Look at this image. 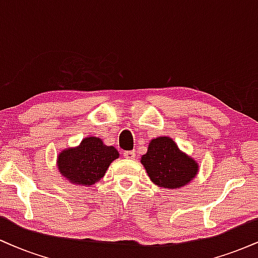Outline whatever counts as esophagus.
<instances>
[{"label":"esophagus","instance_id":"34e87169","mask_svg":"<svg viewBox=\"0 0 258 258\" xmlns=\"http://www.w3.org/2000/svg\"><path fill=\"white\" fill-rule=\"evenodd\" d=\"M123 156H125L127 160H132V159L136 158V153L131 152V150H128V152H123Z\"/></svg>","mask_w":258,"mask_h":258}]
</instances>
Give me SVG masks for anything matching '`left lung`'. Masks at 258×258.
Masks as SVG:
<instances>
[{"instance_id": "8db88e82", "label": "left lung", "mask_w": 258, "mask_h": 258, "mask_svg": "<svg viewBox=\"0 0 258 258\" xmlns=\"http://www.w3.org/2000/svg\"><path fill=\"white\" fill-rule=\"evenodd\" d=\"M141 164L155 185L165 189H178L190 183L199 172V164L182 152L168 136L156 137L149 142Z\"/></svg>"}]
</instances>
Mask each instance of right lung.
Wrapping results in <instances>:
<instances>
[{"label": "right lung", "mask_w": 258, "mask_h": 258, "mask_svg": "<svg viewBox=\"0 0 258 258\" xmlns=\"http://www.w3.org/2000/svg\"><path fill=\"white\" fill-rule=\"evenodd\" d=\"M120 156L112 146L99 137H86L78 147L65 148L57 156L59 172L74 185L90 186L104 176L110 164Z\"/></svg>", "instance_id": "right-lung-1"}]
</instances>
